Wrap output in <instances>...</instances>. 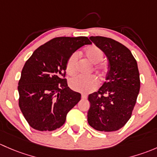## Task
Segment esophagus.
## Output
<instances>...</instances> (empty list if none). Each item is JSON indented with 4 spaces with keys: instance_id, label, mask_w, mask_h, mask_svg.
Segmentation results:
<instances>
[{
    "instance_id": "esophagus-1",
    "label": "esophagus",
    "mask_w": 157,
    "mask_h": 157,
    "mask_svg": "<svg viewBox=\"0 0 157 157\" xmlns=\"http://www.w3.org/2000/svg\"><path fill=\"white\" fill-rule=\"evenodd\" d=\"M82 99H87L88 98V94H82Z\"/></svg>"
}]
</instances>
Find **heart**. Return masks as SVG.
<instances>
[{
    "label": "heart",
    "instance_id": "b5f03b06",
    "mask_svg": "<svg viewBox=\"0 0 157 157\" xmlns=\"http://www.w3.org/2000/svg\"><path fill=\"white\" fill-rule=\"evenodd\" d=\"M85 56L91 63L95 64L94 70L100 76H104L107 68L102 63H99L103 58V52L96 45H90L85 48ZM78 59V53L74 52L68 58L66 63V72L68 75H74L77 72V63ZM98 85V82L94 76H83L78 75L71 78L69 81V87L72 90L80 92H88L94 90Z\"/></svg>",
    "mask_w": 157,
    "mask_h": 157
}]
</instances>
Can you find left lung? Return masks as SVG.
I'll use <instances>...</instances> for the list:
<instances>
[{
  "mask_svg": "<svg viewBox=\"0 0 157 157\" xmlns=\"http://www.w3.org/2000/svg\"><path fill=\"white\" fill-rule=\"evenodd\" d=\"M90 39L107 56L106 81L88 96V124L101 132H115L131 118L140 90L136 59L125 45L109 38L90 36Z\"/></svg>",
  "mask_w": 157,
  "mask_h": 157,
  "instance_id": "obj_1",
  "label": "left lung"
}]
</instances>
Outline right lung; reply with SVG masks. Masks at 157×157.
I'll list each match as a JSON object with an SVG mask.
<instances>
[{"instance_id":"1","label":"right lung","mask_w":157,"mask_h":157,"mask_svg":"<svg viewBox=\"0 0 157 157\" xmlns=\"http://www.w3.org/2000/svg\"><path fill=\"white\" fill-rule=\"evenodd\" d=\"M91 42L88 37H57L37 48L27 59L18 83L19 106L32 128L51 132L65 123L81 100L68 87L66 63L77 49Z\"/></svg>"}]
</instances>
